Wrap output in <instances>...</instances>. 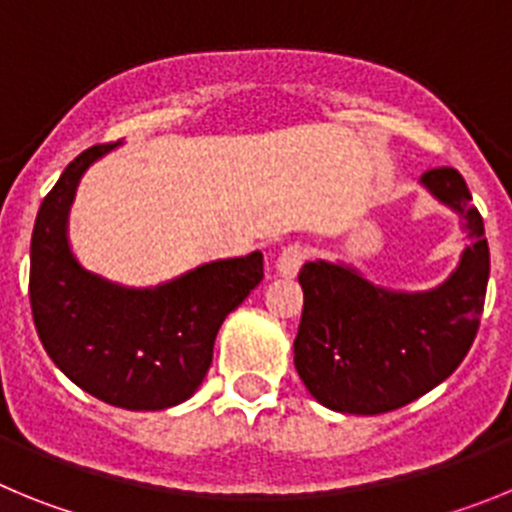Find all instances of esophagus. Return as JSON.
Segmentation results:
<instances>
[{
	"instance_id": "1",
	"label": "esophagus",
	"mask_w": 512,
	"mask_h": 512,
	"mask_svg": "<svg viewBox=\"0 0 512 512\" xmlns=\"http://www.w3.org/2000/svg\"><path fill=\"white\" fill-rule=\"evenodd\" d=\"M305 256L307 251L305 248L300 246V243H292V246H284L282 253H279V259H277V274L279 277H297V271L302 269V264H305Z\"/></svg>"
}]
</instances>
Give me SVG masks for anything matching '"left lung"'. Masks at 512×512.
Listing matches in <instances>:
<instances>
[{"label": "left lung", "mask_w": 512, "mask_h": 512, "mask_svg": "<svg viewBox=\"0 0 512 512\" xmlns=\"http://www.w3.org/2000/svg\"><path fill=\"white\" fill-rule=\"evenodd\" d=\"M433 200L459 215L467 246L431 289L374 284L346 261H307L295 369L320 405L351 415L402 408L449 379L464 361L485 305L490 248L485 223L456 169L420 176Z\"/></svg>", "instance_id": "obj_1"}]
</instances>
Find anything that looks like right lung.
<instances>
[{
  "label": "right lung",
  "instance_id": "right-lung-1",
  "mask_svg": "<svg viewBox=\"0 0 512 512\" xmlns=\"http://www.w3.org/2000/svg\"><path fill=\"white\" fill-rule=\"evenodd\" d=\"M115 146L76 156L40 205L30 305L43 348L76 387L125 410H166L205 382L228 312L264 279V253L207 261L156 287H128L76 259L69 212L81 176Z\"/></svg>",
  "mask_w": 512,
  "mask_h": 512
}]
</instances>
